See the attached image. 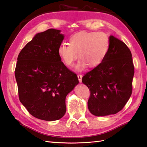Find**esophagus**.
<instances>
[{"mask_svg":"<svg viewBox=\"0 0 147 147\" xmlns=\"http://www.w3.org/2000/svg\"><path fill=\"white\" fill-rule=\"evenodd\" d=\"M77 77H78L79 82H82V75L81 74H78V75H77Z\"/></svg>","mask_w":147,"mask_h":147,"instance_id":"esophagus-1","label":"esophagus"}]
</instances>
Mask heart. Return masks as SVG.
<instances>
[{
	"instance_id": "heart-1",
	"label": "heart",
	"mask_w": 147,
	"mask_h": 147,
	"mask_svg": "<svg viewBox=\"0 0 147 147\" xmlns=\"http://www.w3.org/2000/svg\"><path fill=\"white\" fill-rule=\"evenodd\" d=\"M109 49L110 40L106 33L83 31L71 36L70 44H60L57 54L67 66H72L79 54L81 59L75 68L81 71L88 65L94 68L100 65L106 59Z\"/></svg>"
}]
</instances>
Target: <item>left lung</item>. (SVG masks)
Here are the masks:
<instances>
[{"mask_svg": "<svg viewBox=\"0 0 147 147\" xmlns=\"http://www.w3.org/2000/svg\"><path fill=\"white\" fill-rule=\"evenodd\" d=\"M106 59L82 77L91 91L88 109L96 117L115 115L123 109L132 94L134 67L125 43L111 35Z\"/></svg>", "mask_w": 147, "mask_h": 147, "instance_id": "left-lung-1", "label": "left lung"}]
</instances>
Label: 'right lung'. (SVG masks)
<instances>
[{
  "label": "right lung",
  "instance_id": "1",
  "mask_svg": "<svg viewBox=\"0 0 147 147\" xmlns=\"http://www.w3.org/2000/svg\"><path fill=\"white\" fill-rule=\"evenodd\" d=\"M65 36L50 29L37 33L18 54L15 68L19 99L30 115L45 121L65 115L66 96L79 84L57 54Z\"/></svg>",
  "mask_w": 147,
  "mask_h": 147
}]
</instances>
